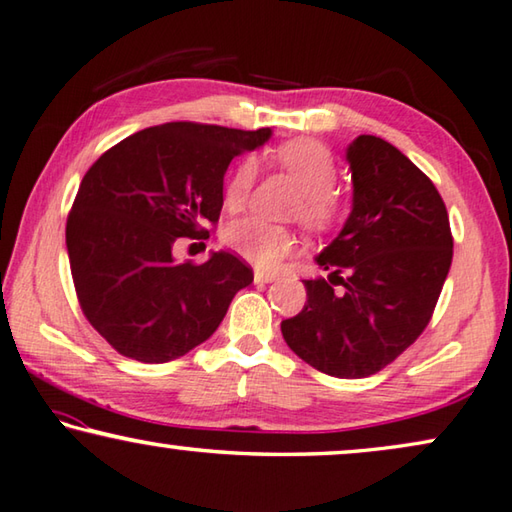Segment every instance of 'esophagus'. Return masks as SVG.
Returning <instances> with one entry per match:
<instances>
[{"instance_id": "34e87169", "label": "esophagus", "mask_w": 512, "mask_h": 512, "mask_svg": "<svg viewBox=\"0 0 512 512\" xmlns=\"http://www.w3.org/2000/svg\"><path fill=\"white\" fill-rule=\"evenodd\" d=\"M254 281H256V283H272V281H276V274H274V272H261V270H256V272H254Z\"/></svg>"}]
</instances>
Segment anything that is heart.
Wrapping results in <instances>:
<instances>
[{
    "label": "heart",
    "mask_w": 512,
    "mask_h": 512,
    "mask_svg": "<svg viewBox=\"0 0 512 512\" xmlns=\"http://www.w3.org/2000/svg\"><path fill=\"white\" fill-rule=\"evenodd\" d=\"M274 159L285 173H290L301 188L299 218L308 227H324L335 215L333 188L337 182V164L333 152L315 139H292L274 150ZM254 164L249 159L240 161L224 186L222 200L229 211H240L254 184ZM224 242L251 265L270 267L279 265L297 245L294 233L279 224H270L258 218H242L224 231Z\"/></svg>",
    "instance_id": "heart-1"
}]
</instances>
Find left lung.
<instances>
[{"label": "left lung", "instance_id": "obj_1", "mask_svg": "<svg viewBox=\"0 0 512 512\" xmlns=\"http://www.w3.org/2000/svg\"><path fill=\"white\" fill-rule=\"evenodd\" d=\"M346 161L353 209L315 258L330 276L303 281L306 306L281 321V333L303 362L353 380L384 369L423 333L450 272L454 240L432 179L396 146L360 134ZM335 280L342 293L332 288Z\"/></svg>", "mask_w": 512, "mask_h": 512}]
</instances>
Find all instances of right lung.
<instances>
[{"instance_id": "right-lung-1", "label": "right lung", "mask_w": 512, "mask_h": 512, "mask_svg": "<svg viewBox=\"0 0 512 512\" xmlns=\"http://www.w3.org/2000/svg\"><path fill=\"white\" fill-rule=\"evenodd\" d=\"M270 137V128L164 123L130 134L87 170L67 218V254L80 308L114 351L143 364L177 360L218 330L254 281L229 251L195 265L177 261L173 247L209 236L231 159Z\"/></svg>"}]
</instances>
